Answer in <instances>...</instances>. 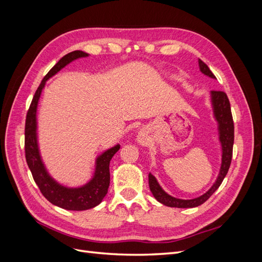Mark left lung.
<instances>
[{
	"label": "left lung",
	"instance_id": "obj_1",
	"mask_svg": "<svg viewBox=\"0 0 262 262\" xmlns=\"http://www.w3.org/2000/svg\"><path fill=\"white\" fill-rule=\"evenodd\" d=\"M199 68L204 75H208L211 78H216L211 72L209 67L200 59H199ZM211 102L213 107L214 117H215L216 121L219 123L220 142L222 145V164H221V169H220L217 179L215 182H214V185L204 194L194 198V199L182 200V199H177V198H173L168 193H166L162 189V187L158 185L156 178L152 175V173H148V185H149L150 191H152L155 199L158 202L163 203L164 205H167V207H170V208L199 207V205L204 203L214 192H215V190L221 186L222 181H223V179L225 178L226 173L229 169V166H231L232 157H233V144H234V121H233V116L231 112V105H229L227 95L224 92H221V91H211Z\"/></svg>",
	"mask_w": 262,
	"mask_h": 262
}]
</instances>
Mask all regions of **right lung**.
I'll list each match as a JSON object with an SVG mask.
<instances>
[{
    "mask_svg": "<svg viewBox=\"0 0 262 262\" xmlns=\"http://www.w3.org/2000/svg\"><path fill=\"white\" fill-rule=\"evenodd\" d=\"M89 57V54L81 50L72 51L61 58L47 75L43 77L37 89L34 98L26 116L25 123V155L28 167L37 186L47 200L62 209L72 211H84L98 205L108 192L110 172L109 163L118 152L120 145L107 149L96 160V168L92 180L80 188H68L58 184L47 171L39 153L37 141V106L46 82L51 76L57 74L61 69L78 58Z\"/></svg>",
    "mask_w": 262,
    "mask_h": 262,
    "instance_id": "add662e5",
    "label": "right lung"
}]
</instances>
